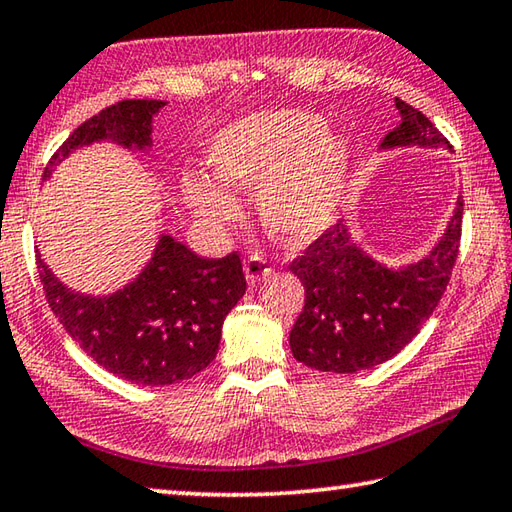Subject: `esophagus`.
<instances>
[{
  "mask_svg": "<svg viewBox=\"0 0 512 512\" xmlns=\"http://www.w3.org/2000/svg\"><path fill=\"white\" fill-rule=\"evenodd\" d=\"M244 273H246V280L250 284H255V282H262L264 277L271 275L273 273V266H271V262H268L264 255L253 253L250 257H246Z\"/></svg>",
  "mask_w": 512,
  "mask_h": 512,
  "instance_id": "1",
  "label": "esophagus"
}]
</instances>
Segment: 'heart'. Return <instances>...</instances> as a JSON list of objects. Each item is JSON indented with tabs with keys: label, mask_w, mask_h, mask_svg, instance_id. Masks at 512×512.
<instances>
[{
	"label": "heart",
	"mask_w": 512,
	"mask_h": 512,
	"mask_svg": "<svg viewBox=\"0 0 512 512\" xmlns=\"http://www.w3.org/2000/svg\"><path fill=\"white\" fill-rule=\"evenodd\" d=\"M206 163L217 186L188 176L185 199L199 217L230 224L239 217L227 194H253L264 226L291 244H309L336 219L349 174V147L327 134V120L304 109L262 111L212 138Z\"/></svg>",
	"instance_id": "obj_1"
}]
</instances>
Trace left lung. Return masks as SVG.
Wrapping results in <instances>:
<instances>
[{"label":"left lung","instance_id":"8db88e82","mask_svg":"<svg viewBox=\"0 0 512 512\" xmlns=\"http://www.w3.org/2000/svg\"><path fill=\"white\" fill-rule=\"evenodd\" d=\"M401 125L383 147H450L432 120L396 98ZM463 201L443 239L423 262L401 271L374 262L338 221L291 262L304 286V309L291 329L295 360L318 371L356 374L394 358L430 320L459 255Z\"/></svg>","mask_w":512,"mask_h":512}]
</instances>
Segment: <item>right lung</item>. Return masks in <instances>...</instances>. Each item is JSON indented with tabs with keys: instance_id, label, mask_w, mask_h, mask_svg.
<instances>
[{
	"instance_id": "obj_1",
	"label": "right lung",
	"mask_w": 512,
	"mask_h": 512,
	"mask_svg": "<svg viewBox=\"0 0 512 512\" xmlns=\"http://www.w3.org/2000/svg\"><path fill=\"white\" fill-rule=\"evenodd\" d=\"M163 100H120L71 132L44 167L49 176L64 156L94 141L125 147L152 145V116ZM37 271L46 302L87 356L118 378L145 387L172 385L206 369L217 356L221 324L246 277L237 253L206 259L170 235L159 239L152 262L123 291L89 297L69 291L40 255Z\"/></svg>"
}]
</instances>
